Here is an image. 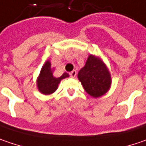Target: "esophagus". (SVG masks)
<instances>
[{
  "mask_svg": "<svg viewBox=\"0 0 146 146\" xmlns=\"http://www.w3.org/2000/svg\"><path fill=\"white\" fill-rule=\"evenodd\" d=\"M69 75H70V77H72V78H75L76 75H77V71H76V70H73L71 73H69Z\"/></svg>",
  "mask_w": 146,
  "mask_h": 146,
  "instance_id": "obj_1",
  "label": "esophagus"
}]
</instances>
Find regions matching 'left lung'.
Wrapping results in <instances>:
<instances>
[{
	"instance_id": "obj_1",
	"label": "left lung",
	"mask_w": 146,
	"mask_h": 146,
	"mask_svg": "<svg viewBox=\"0 0 146 146\" xmlns=\"http://www.w3.org/2000/svg\"><path fill=\"white\" fill-rule=\"evenodd\" d=\"M78 78L86 93L97 98L109 91L111 86V76L105 63L99 57L90 54Z\"/></svg>"
}]
</instances>
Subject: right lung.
Here are the masks:
<instances>
[{
  "label": "right lung",
  "mask_w": 146,
  "mask_h": 146,
  "mask_svg": "<svg viewBox=\"0 0 146 146\" xmlns=\"http://www.w3.org/2000/svg\"><path fill=\"white\" fill-rule=\"evenodd\" d=\"M54 68H51V64L50 60H47L41 69V73L37 78L36 85L38 90L44 95H50L54 93L57 88L60 81L69 75L67 73H64L60 78H55L53 76Z\"/></svg>",
  "instance_id": "add662e5"
}]
</instances>
